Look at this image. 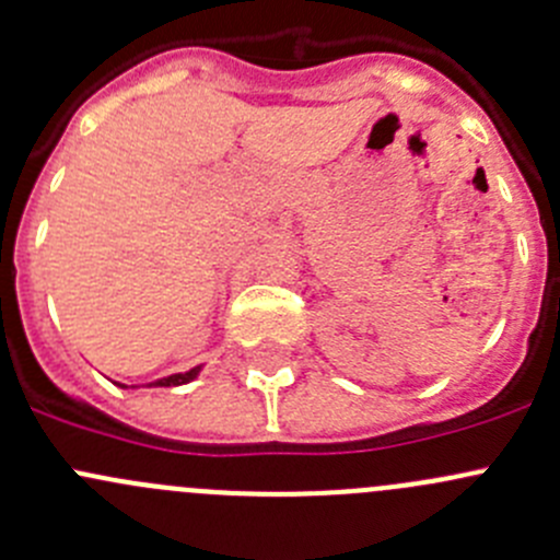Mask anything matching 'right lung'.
<instances>
[{
  "mask_svg": "<svg viewBox=\"0 0 560 560\" xmlns=\"http://www.w3.org/2000/svg\"><path fill=\"white\" fill-rule=\"evenodd\" d=\"M197 374H200V365H195V369L184 371V374H173V376H165V380L151 382L149 387H178V385H186V382L197 380ZM121 387H127V385H121Z\"/></svg>",
  "mask_w": 560,
  "mask_h": 560,
  "instance_id": "1",
  "label": "right lung"
}]
</instances>
